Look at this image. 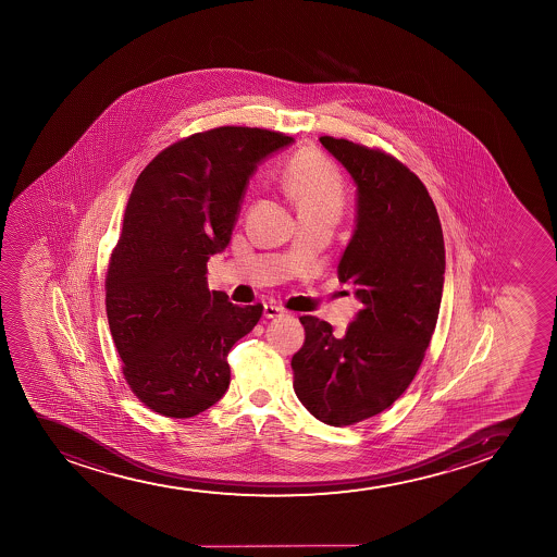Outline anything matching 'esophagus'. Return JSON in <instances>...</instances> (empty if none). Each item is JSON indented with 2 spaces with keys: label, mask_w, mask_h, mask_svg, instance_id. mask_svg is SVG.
<instances>
[{
  "label": "esophagus",
  "mask_w": 557,
  "mask_h": 557,
  "mask_svg": "<svg viewBox=\"0 0 557 557\" xmlns=\"http://www.w3.org/2000/svg\"><path fill=\"white\" fill-rule=\"evenodd\" d=\"M263 315H265L268 320L281 318V315H284V308L278 307V305H263Z\"/></svg>",
  "instance_id": "1"
}]
</instances>
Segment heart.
Segmentation results:
<instances>
[{"mask_svg":"<svg viewBox=\"0 0 557 557\" xmlns=\"http://www.w3.org/2000/svg\"><path fill=\"white\" fill-rule=\"evenodd\" d=\"M282 180L301 218L331 215L338 219L342 215L346 206V184L338 169L321 153L295 156L284 166Z\"/></svg>","mask_w":557,"mask_h":557,"instance_id":"heart-1","label":"heart"}]
</instances>
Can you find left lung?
<instances>
[{
	"label": "left lung",
	"mask_w": 557,
	"mask_h": 557,
	"mask_svg": "<svg viewBox=\"0 0 557 557\" xmlns=\"http://www.w3.org/2000/svg\"><path fill=\"white\" fill-rule=\"evenodd\" d=\"M321 145L357 182V231L338 265L362 310L336 334L301 315L294 391L320 422L346 428L388 409L422 366L441 310L446 252L428 189L381 148L331 135Z\"/></svg>",
	"instance_id": "1"
}]
</instances>
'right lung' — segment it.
Here are the masks:
<instances>
[{
    "label": "right lung",
    "instance_id": "add662e5",
    "mask_svg": "<svg viewBox=\"0 0 557 557\" xmlns=\"http://www.w3.org/2000/svg\"><path fill=\"white\" fill-rule=\"evenodd\" d=\"M294 141L247 126L189 135L161 150L135 182L109 258L106 312L135 397L166 418L218 404L228 352L262 318L208 289L206 262L228 245L256 163Z\"/></svg>",
    "mask_w": 557,
    "mask_h": 557
}]
</instances>
